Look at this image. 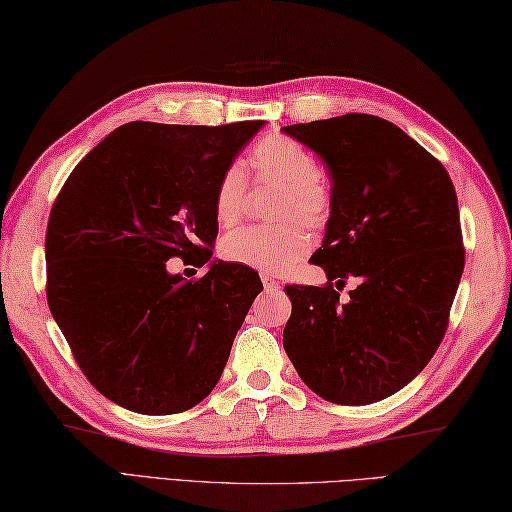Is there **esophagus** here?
<instances>
[{"mask_svg": "<svg viewBox=\"0 0 512 512\" xmlns=\"http://www.w3.org/2000/svg\"><path fill=\"white\" fill-rule=\"evenodd\" d=\"M263 287H265V291H276V289H280V283L274 276L263 274Z\"/></svg>", "mask_w": 512, "mask_h": 512, "instance_id": "esophagus-1", "label": "esophagus"}]
</instances>
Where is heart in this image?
<instances>
[{
	"mask_svg": "<svg viewBox=\"0 0 512 512\" xmlns=\"http://www.w3.org/2000/svg\"><path fill=\"white\" fill-rule=\"evenodd\" d=\"M252 179L258 185L280 187L274 203L278 225H254L234 229L223 236L221 256L229 263L245 265L265 274H283L309 254L311 236L305 227L320 229L329 223L333 194L322 179L318 156L289 137H267L249 156ZM214 216L218 225L241 221L247 203V179L238 163L227 165L214 187Z\"/></svg>",
	"mask_w": 512,
	"mask_h": 512,
	"instance_id": "1",
	"label": "heart"
}]
</instances>
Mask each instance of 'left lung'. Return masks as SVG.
Wrapping results in <instances>:
<instances>
[{
    "instance_id": "1",
    "label": "left lung",
    "mask_w": 512,
    "mask_h": 512,
    "mask_svg": "<svg viewBox=\"0 0 512 512\" xmlns=\"http://www.w3.org/2000/svg\"><path fill=\"white\" fill-rule=\"evenodd\" d=\"M283 132L327 163L333 183L325 241L311 258L327 283L285 287V351L322 400H384L429 364L448 327L464 271L453 181L420 143L373 114ZM349 279L357 285L342 301Z\"/></svg>"
}]
</instances>
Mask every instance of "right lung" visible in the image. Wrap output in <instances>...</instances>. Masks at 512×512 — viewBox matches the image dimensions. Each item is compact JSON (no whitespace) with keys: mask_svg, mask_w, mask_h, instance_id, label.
<instances>
[{"mask_svg":"<svg viewBox=\"0 0 512 512\" xmlns=\"http://www.w3.org/2000/svg\"><path fill=\"white\" fill-rule=\"evenodd\" d=\"M265 121H132L70 172L46 229V298L79 369L101 395L143 415L192 409L216 387L263 285L212 263L214 187Z\"/></svg>","mask_w":512,"mask_h":512,"instance_id":"right-lung-1","label":"right lung"}]
</instances>
